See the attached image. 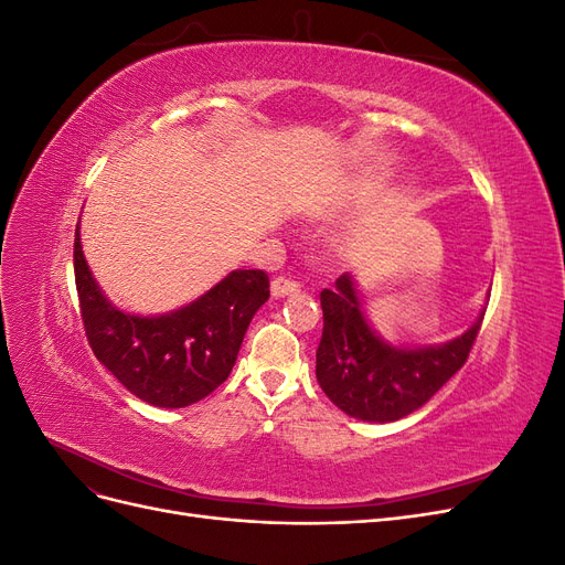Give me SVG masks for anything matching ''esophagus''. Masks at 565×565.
I'll list each match as a JSON object with an SVG mask.
<instances>
[{"mask_svg":"<svg viewBox=\"0 0 565 565\" xmlns=\"http://www.w3.org/2000/svg\"><path fill=\"white\" fill-rule=\"evenodd\" d=\"M299 292V285L295 280H287V278H276L270 282V295L276 299H282V297H292Z\"/></svg>","mask_w":565,"mask_h":565,"instance_id":"esophagus-1","label":"esophagus"}]
</instances>
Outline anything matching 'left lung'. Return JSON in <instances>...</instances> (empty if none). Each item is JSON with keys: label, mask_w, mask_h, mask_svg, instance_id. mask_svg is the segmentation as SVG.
I'll list each match as a JSON object with an SVG mask.
<instances>
[{"label": "left lung", "mask_w": 565, "mask_h": 565, "mask_svg": "<svg viewBox=\"0 0 565 565\" xmlns=\"http://www.w3.org/2000/svg\"><path fill=\"white\" fill-rule=\"evenodd\" d=\"M322 339L316 351L320 388L341 413L363 422H398L415 413L467 363L486 316L443 344L396 347L372 328L358 282L344 273L322 289Z\"/></svg>", "instance_id": "8db88e82"}]
</instances>
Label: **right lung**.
Masks as SVG:
<instances>
[{"label": "right lung", "instance_id": "add662e5", "mask_svg": "<svg viewBox=\"0 0 565 565\" xmlns=\"http://www.w3.org/2000/svg\"><path fill=\"white\" fill-rule=\"evenodd\" d=\"M75 231V282L89 347L136 398L185 407L224 384L254 313L268 299L264 270L235 268L212 289L169 313H127L106 297Z\"/></svg>", "mask_w": 565, "mask_h": 565}]
</instances>
